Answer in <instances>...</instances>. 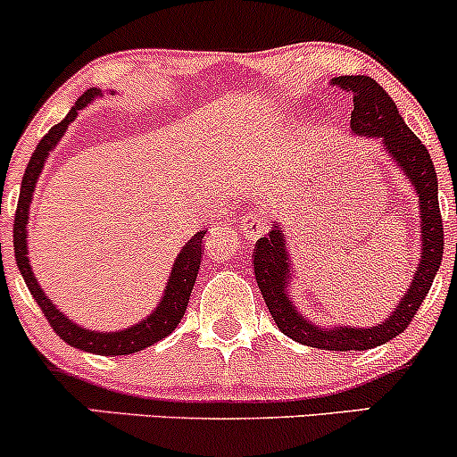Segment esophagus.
I'll return each mask as SVG.
<instances>
[{
    "instance_id": "1",
    "label": "esophagus",
    "mask_w": 457,
    "mask_h": 457,
    "mask_svg": "<svg viewBox=\"0 0 457 457\" xmlns=\"http://www.w3.org/2000/svg\"><path fill=\"white\" fill-rule=\"evenodd\" d=\"M266 230H268V224L260 211H251V213H246L242 218V233L246 235V237L257 239V237H262Z\"/></svg>"
}]
</instances>
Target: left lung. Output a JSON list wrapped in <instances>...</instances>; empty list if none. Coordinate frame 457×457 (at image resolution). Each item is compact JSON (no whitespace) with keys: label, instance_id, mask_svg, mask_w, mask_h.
<instances>
[{"label":"left lung","instance_id":"8db88e82","mask_svg":"<svg viewBox=\"0 0 457 457\" xmlns=\"http://www.w3.org/2000/svg\"><path fill=\"white\" fill-rule=\"evenodd\" d=\"M338 87L347 89L354 96L352 112V134L359 138L380 140L404 180L411 185L418 197L420 211V262L411 277V284L385 321L371 328L354 326H317L299 312L290 295L293 262H290L288 244H286L281 224H272L266 237L255 244V279L260 286L263 301L275 319L277 328L301 345L319 347L330 352L371 350L376 345L392 341L404 332L416 310L429 293L434 277L438 275L445 246V230H442L440 204H438V176H436L434 160L416 134L404 125L398 114L396 103L371 77H338L334 79Z\"/></svg>","mask_w":457,"mask_h":457}]
</instances>
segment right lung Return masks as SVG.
I'll use <instances>...</instances> for the list:
<instances>
[{
	"label": "right lung",
	"instance_id": "add662e5",
	"mask_svg": "<svg viewBox=\"0 0 457 457\" xmlns=\"http://www.w3.org/2000/svg\"><path fill=\"white\" fill-rule=\"evenodd\" d=\"M110 94H114V89H110ZM101 96V87H89L87 92H83L81 96L77 98L72 110L68 112V116H65L59 125H54L53 129L41 138V143L37 145L35 154H32L30 162H28L26 167V173H23L21 191H19L15 227H12V244H15V260L19 272H21L28 290H30V295L35 297L37 303H39L41 312L46 314V319H48V323L53 326V330L59 334L68 345L77 347V350L92 352V354L101 356H123L145 350V347L158 343L160 338L169 337V334L178 328L180 319L185 317V310L187 305H189V297L191 290H194L197 270H200L202 255H204L202 242H204L206 230H200V233L194 235V237L182 246V251L178 253L171 272H169L164 293L162 297H160L156 308H154L143 321L134 323V326L125 328V330H87V328H81L79 323H74L72 319L65 317L53 301H50L48 295H46L44 288L39 286V281L35 279L30 260H28V218H30V202L32 195H35L37 182H39V176L41 171H44L46 160H48L50 152H53L56 145H59V140L63 138L65 129H68L70 123L77 119L79 112L86 110L89 103H94Z\"/></svg>",
	"mask_w": 457,
	"mask_h": 457
}]
</instances>
